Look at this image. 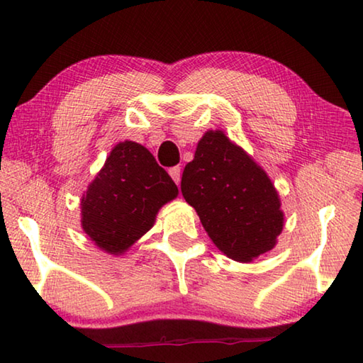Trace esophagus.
<instances>
[{
  "label": "esophagus",
  "instance_id": "esophagus-1",
  "mask_svg": "<svg viewBox=\"0 0 363 363\" xmlns=\"http://www.w3.org/2000/svg\"><path fill=\"white\" fill-rule=\"evenodd\" d=\"M169 176L173 177V181L177 184V186H179V182H181V168L179 167L169 168Z\"/></svg>",
  "mask_w": 363,
  "mask_h": 363
}]
</instances>
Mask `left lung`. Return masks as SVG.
<instances>
[{
  "label": "left lung",
  "mask_w": 363,
  "mask_h": 363,
  "mask_svg": "<svg viewBox=\"0 0 363 363\" xmlns=\"http://www.w3.org/2000/svg\"><path fill=\"white\" fill-rule=\"evenodd\" d=\"M181 190L214 245L235 261L267 253L284 229L280 199L267 174L220 131L200 139Z\"/></svg>",
  "instance_id": "8db88e82"
}]
</instances>
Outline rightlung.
<instances>
[{"instance_id": "1", "label": "right lung", "mask_w": 363, "mask_h": 363, "mask_svg": "<svg viewBox=\"0 0 363 363\" xmlns=\"http://www.w3.org/2000/svg\"><path fill=\"white\" fill-rule=\"evenodd\" d=\"M176 195V184L145 147L133 140L120 143L83 196V229L107 253H123Z\"/></svg>"}]
</instances>
